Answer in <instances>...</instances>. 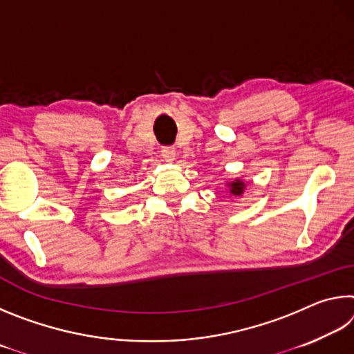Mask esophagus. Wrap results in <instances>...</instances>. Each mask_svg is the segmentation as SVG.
<instances>
[{
    "label": "esophagus",
    "instance_id": "1",
    "mask_svg": "<svg viewBox=\"0 0 354 354\" xmlns=\"http://www.w3.org/2000/svg\"><path fill=\"white\" fill-rule=\"evenodd\" d=\"M160 156H162V159L167 160V162H173L176 158V149L175 147H162V149H160Z\"/></svg>",
    "mask_w": 354,
    "mask_h": 354
}]
</instances>
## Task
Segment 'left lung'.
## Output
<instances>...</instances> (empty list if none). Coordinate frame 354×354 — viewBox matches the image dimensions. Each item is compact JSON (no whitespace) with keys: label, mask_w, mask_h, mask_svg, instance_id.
I'll return each mask as SVG.
<instances>
[{"label":"left lung","mask_w":354,"mask_h":354,"mask_svg":"<svg viewBox=\"0 0 354 354\" xmlns=\"http://www.w3.org/2000/svg\"><path fill=\"white\" fill-rule=\"evenodd\" d=\"M227 187H230V194L234 195V196H239L243 194V189H245V183L242 181V179H234V181L231 183H226Z\"/></svg>","instance_id":"obj_1"}]
</instances>
